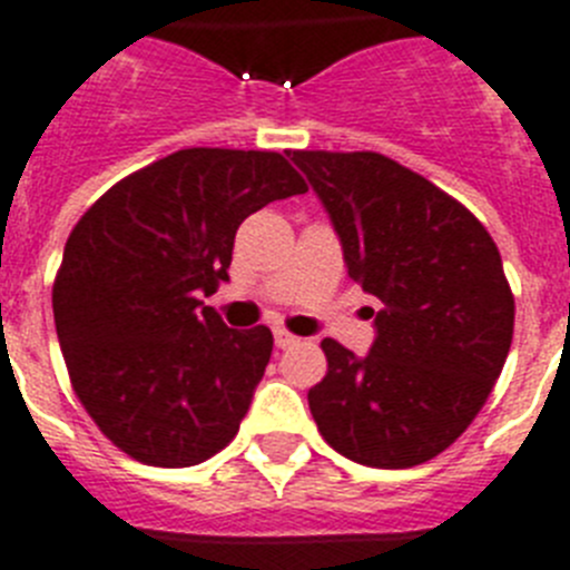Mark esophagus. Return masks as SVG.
<instances>
[{"instance_id":"1","label":"esophagus","mask_w":570,"mask_h":570,"mask_svg":"<svg viewBox=\"0 0 570 570\" xmlns=\"http://www.w3.org/2000/svg\"><path fill=\"white\" fill-rule=\"evenodd\" d=\"M298 335H292V333H286V330H275V346H281V350H289V346H295L298 344Z\"/></svg>"}]
</instances>
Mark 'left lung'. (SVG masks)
<instances>
[{
  "mask_svg": "<svg viewBox=\"0 0 570 570\" xmlns=\"http://www.w3.org/2000/svg\"><path fill=\"white\" fill-rule=\"evenodd\" d=\"M292 163L324 203L350 278L381 301L364 358L321 341L315 424L367 468L430 462L476 419L511 350L497 244L462 203L384 155L292 151Z\"/></svg>",
  "mask_w": 570,
  "mask_h": 570,
  "instance_id": "1",
  "label": "left lung"
}]
</instances>
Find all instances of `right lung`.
Instances as JSON below:
<instances>
[{
    "mask_svg": "<svg viewBox=\"0 0 570 570\" xmlns=\"http://www.w3.org/2000/svg\"><path fill=\"white\" fill-rule=\"evenodd\" d=\"M278 151L183 148L128 175L68 235L53 321L73 393L122 453L191 468L235 439L272 355L200 298L229 281L237 226L304 195Z\"/></svg>",
    "mask_w": 570,
    "mask_h": 570,
    "instance_id": "obj_1",
    "label": "right lung"
}]
</instances>
